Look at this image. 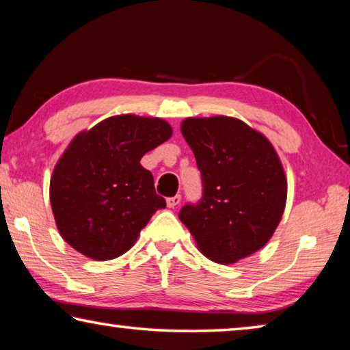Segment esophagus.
<instances>
[{"instance_id":"esophagus-1","label":"esophagus","mask_w":350,"mask_h":350,"mask_svg":"<svg viewBox=\"0 0 350 350\" xmlns=\"http://www.w3.org/2000/svg\"><path fill=\"white\" fill-rule=\"evenodd\" d=\"M180 194H176V196H173V198H168L167 199V206L168 208H174V206H177L180 204Z\"/></svg>"}]
</instances>
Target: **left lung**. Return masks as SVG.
Instances as JSON below:
<instances>
[{"label":"left lung","instance_id":"1","mask_svg":"<svg viewBox=\"0 0 350 350\" xmlns=\"http://www.w3.org/2000/svg\"><path fill=\"white\" fill-rule=\"evenodd\" d=\"M180 131L204 183L200 202L180 210L182 224L213 262L230 265L256 253L273 236L287 202V177L273 145L228 116L187 117Z\"/></svg>","mask_w":350,"mask_h":350}]
</instances>
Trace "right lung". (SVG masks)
I'll return each mask as SVG.
<instances>
[{
  "label": "right lung",
  "instance_id": "obj_1",
  "mask_svg": "<svg viewBox=\"0 0 350 350\" xmlns=\"http://www.w3.org/2000/svg\"><path fill=\"white\" fill-rule=\"evenodd\" d=\"M171 135L163 118L120 114L70 140L49 185L57 228L70 247L109 260L135 244L154 213L167 205L140 159Z\"/></svg>",
  "mask_w": 350,
  "mask_h": 350
}]
</instances>
